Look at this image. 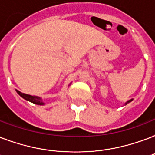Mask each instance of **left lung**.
I'll return each mask as SVG.
<instances>
[{"mask_svg":"<svg viewBox=\"0 0 155 155\" xmlns=\"http://www.w3.org/2000/svg\"><path fill=\"white\" fill-rule=\"evenodd\" d=\"M133 101V99H131V100H130V101H128L127 102H126V103H125V104H127L128 103H130V102H131Z\"/></svg>","mask_w":155,"mask_h":155,"instance_id":"left-lung-1","label":"left lung"}]
</instances>
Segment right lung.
I'll use <instances>...</instances> for the list:
<instances>
[{"label": "right lung", "instance_id": "obj_1", "mask_svg": "<svg viewBox=\"0 0 155 155\" xmlns=\"http://www.w3.org/2000/svg\"><path fill=\"white\" fill-rule=\"evenodd\" d=\"M16 91H17V92H18V94L20 95L21 97H22L23 99L26 100L28 101L31 102V103L33 104H38V105H43V104H44V102L42 101V98H40V97L25 94V93H22V92H21L20 91H18V90H16Z\"/></svg>", "mask_w": 155, "mask_h": 155}]
</instances>
